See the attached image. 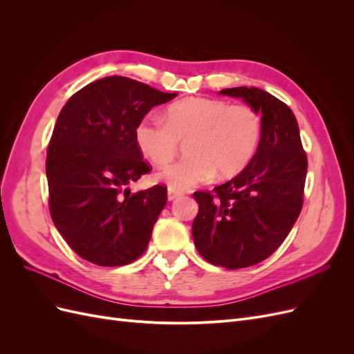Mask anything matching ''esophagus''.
I'll list each match as a JSON object with an SVG mask.
<instances>
[{
  "instance_id": "34e87169",
  "label": "esophagus",
  "mask_w": 354,
  "mask_h": 354,
  "mask_svg": "<svg viewBox=\"0 0 354 354\" xmlns=\"http://www.w3.org/2000/svg\"><path fill=\"white\" fill-rule=\"evenodd\" d=\"M178 196H181V192L180 190H176V189H168V201H174L177 199Z\"/></svg>"
}]
</instances>
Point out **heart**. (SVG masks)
<instances>
[{
	"label": "heart",
	"mask_w": 354,
	"mask_h": 354,
	"mask_svg": "<svg viewBox=\"0 0 354 354\" xmlns=\"http://www.w3.org/2000/svg\"><path fill=\"white\" fill-rule=\"evenodd\" d=\"M136 143L158 167L169 164L186 143L189 158L167 167L159 178L183 190L217 178H229L251 162L261 140V120L250 104L192 97L176 102L165 120L149 115L137 124Z\"/></svg>",
	"instance_id": "b5f03b06"
}]
</instances>
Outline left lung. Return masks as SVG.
<instances>
[{
	"instance_id": "left-lung-1",
	"label": "left lung",
	"mask_w": 354,
	"mask_h": 354,
	"mask_svg": "<svg viewBox=\"0 0 354 354\" xmlns=\"http://www.w3.org/2000/svg\"><path fill=\"white\" fill-rule=\"evenodd\" d=\"M261 113L259 149L241 173L212 192H195L199 203L192 234L208 263L243 269L270 257L291 232L304 202L307 155L292 111L255 87L224 88Z\"/></svg>"
}]
</instances>
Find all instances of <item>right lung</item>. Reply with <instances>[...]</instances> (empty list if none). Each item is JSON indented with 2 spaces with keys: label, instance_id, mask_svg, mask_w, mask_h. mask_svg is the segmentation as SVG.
Wrapping results in <instances>:
<instances>
[{
  "label": "right lung",
  "instance_id": "obj_1",
  "mask_svg": "<svg viewBox=\"0 0 354 354\" xmlns=\"http://www.w3.org/2000/svg\"><path fill=\"white\" fill-rule=\"evenodd\" d=\"M176 95L113 75L85 85L63 106L47 147L48 207L81 259L116 267L146 251L167 187L127 189L152 169L134 130L153 106Z\"/></svg>",
  "mask_w": 354,
  "mask_h": 354
}]
</instances>
